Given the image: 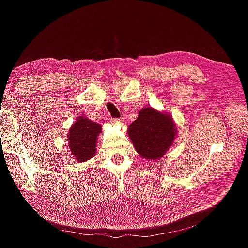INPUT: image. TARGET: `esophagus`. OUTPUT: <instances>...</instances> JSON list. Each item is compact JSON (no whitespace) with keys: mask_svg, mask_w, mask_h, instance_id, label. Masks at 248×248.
Instances as JSON below:
<instances>
[{"mask_svg":"<svg viewBox=\"0 0 248 248\" xmlns=\"http://www.w3.org/2000/svg\"><path fill=\"white\" fill-rule=\"evenodd\" d=\"M111 123L112 124H120V123H123V120H121V118H111Z\"/></svg>","mask_w":248,"mask_h":248,"instance_id":"obj_1","label":"esophagus"}]
</instances>
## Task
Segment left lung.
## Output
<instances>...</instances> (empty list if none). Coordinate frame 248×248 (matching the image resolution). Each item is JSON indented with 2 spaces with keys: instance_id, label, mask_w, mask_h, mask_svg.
Masks as SVG:
<instances>
[{
  "instance_id": "obj_1",
  "label": "left lung",
  "mask_w": 248,
  "mask_h": 248,
  "mask_svg": "<svg viewBox=\"0 0 248 248\" xmlns=\"http://www.w3.org/2000/svg\"><path fill=\"white\" fill-rule=\"evenodd\" d=\"M128 134L142 157L155 161L173 144L176 127L170 115L145 107L139 112L137 120L129 125Z\"/></svg>"
}]
</instances>
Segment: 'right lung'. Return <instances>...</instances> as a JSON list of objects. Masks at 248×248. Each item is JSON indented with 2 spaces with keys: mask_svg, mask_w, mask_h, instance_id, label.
<instances>
[{
  "mask_svg": "<svg viewBox=\"0 0 248 248\" xmlns=\"http://www.w3.org/2000/svg\"><path fill=\"white\" fill-rule=\"evenodd\" d=\"M100 124L90 119L78 117L69 131V146L78 162L89 161L95 156L96 139L100 133Z\"/></svg>",
  "mask_w": 248,
  "mask_h": 248,
  "instance_id": "right-lung-1",
  "label": "right lung"
}]
</instances>
